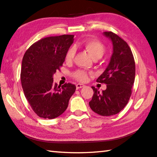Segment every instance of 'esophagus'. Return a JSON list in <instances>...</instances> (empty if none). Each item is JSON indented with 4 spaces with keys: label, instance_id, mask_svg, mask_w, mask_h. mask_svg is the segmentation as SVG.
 <instances>
[{
    "label": "esophagus",
    "instance_id": "esophagus-1",
    "mask_svg": "<svg viewBox=\"0 0 157 157\" xmlns=\"http://www.w3.org/2000/svg\"><path fill=\"white\" fill-rule=\"evenodd\" d=\"M85 86V85L83 84H76V88L77 89H79L81 88H83V87Z\"/></svg>",
    "mask_w": 157,
    "mask_h": 157
}]
</instances>
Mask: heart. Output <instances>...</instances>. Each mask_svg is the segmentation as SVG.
<instances>
[{
  "instance_id": "heart-1",
  "label": "heart",
  "mask_w": 157,
  "mask_h": 157,
  "mask_svg": "<svg viewBox=\"0 0 157 157\" xmlns=\"http://www.w3.org/2000/svg\"><path fill=\"white\" fill-rule=\"evenodd\" d=\"M82 47L94 60L100 59L106 52V48L104 45L99 41L95 40V39H91V40L85 41L82 44ZM74 55H75V50H74V49H69L66 56V62H71L74 57ZM88 75L89 74L85 72V71L78 70L73 74V76L77 80L85 82L88 79Z\"/></svg>"
}]
</instances>
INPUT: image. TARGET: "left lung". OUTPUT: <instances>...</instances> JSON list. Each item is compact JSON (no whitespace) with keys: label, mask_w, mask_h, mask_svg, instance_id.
Wrapping results in <instances>:
<instances>
[{"label":"left lung","mask_w":157,"mask_h":157,"mask_svg":"<svg viewBox=\"0 0 157 157\" xmlns=\"http://www.w3.org/2000/svg\"><path fill=\"white\" fill-rule=\"evenodd\" d=\"M103 35L112 42L113 53L107 68L96 82L107 84L102 93L94 86L89 106L95 113L103 116L118 113L127 105L135 79V62L132 50L125 41L111 32Z\"/></svg>","instance_id":"1"}]
</instances>
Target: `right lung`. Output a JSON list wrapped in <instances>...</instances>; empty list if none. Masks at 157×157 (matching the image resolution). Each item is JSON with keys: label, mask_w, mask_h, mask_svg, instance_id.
<instances>
[{"label": "right lung", "mask_w": 157, "mask_h": 157, "mask_svg": "<svg viewBox=\"0 0 157 157\" xmlns=\"http://www.w3.org/2000/svg\"><path fill=\"white\" fill-rule=\"evenodd\" d=\"M74 35L46 37L26 50L22 60L21 80L26 99L37 116L52 119L64 112L76 86L60 87L53 83V75L63 65Z\"/></svg>", "instance_id": "obj_1"}]
</instances>
